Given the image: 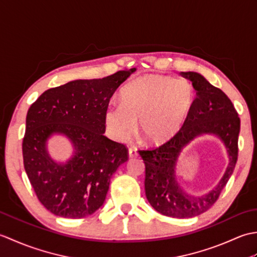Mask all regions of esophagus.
I'll return each instance as SVG.
<instances>
[{
    "mask_svg": "<svg viewBox=\"0 0 257 257\" xmlns=\"http://www.w3.org/2000/svg\"><path fill=\"white\" fill-rule=\"evenodd\" d=\"M128 155H129V158H137L139 155H138V151L134 149V148H129L128 150Z\"/></svg>",
    "mask_w": 257,
    "mask_h": 257,
    "instance_id": "esophagus-1",
    "label": "esophagus"
}]
</instances>
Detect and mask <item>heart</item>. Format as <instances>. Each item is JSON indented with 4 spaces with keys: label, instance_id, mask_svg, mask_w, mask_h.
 I'll return each mask as SVG.
<instances>
[{
    "label": "heart",
    "instance_id": "1",
    "mask_svg": "<svg viewBox=\"0 0 257 257\" xmlns=\"http://www.w3.org/2000/svg\"><path fill=\"white\" fill-rule=\"evenodd\" d=\"M121 102L106 108L105 122L113 139L132 137L139 120V132L147 143H168L182 128L194 101L189 81L150 75L133 80L120 91Z\"/></svg>",
    "mask_w": 257,
    "mask_h": 257
}]
</instances>
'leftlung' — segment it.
I'll return each mask as SVG.
<instances>
[{
    "label": "left lung",
    "instance_id": "left-lung-1",
    "mask_svg": "<svg viewBox=\"0 0 257 257\" xmlns=\"http://www.w3.org/2000/svg\"><path fill=\"white\" fill-rule=\"evenodd\" d=\"M192 81L196 97L182 128L168 143L156 149L139 150L146 166L145 190L149 203L163 215L187 219L200 215L215 203L237 161V141L241 120L224 92L195 72H182ZM202 134H213L225 145L229 157L220 182L209 193L192 196L185 193L176 180V166L182 150Z\"/></svg>",
    "mask_w": 257,
    "mask_h": 257
}]
</instances>
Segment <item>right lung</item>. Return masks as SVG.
Instances as JSON below:
<instances>
[{
	"label": "right lung",
	"mask_w": 257,
	"mask_h": 257,
	"mask_svg": "<svg viewBox=\"0 0 257 257\" xmlns=\"http://www.w3.org/2000/svg\"><path fill=\"white\" fill-rule=\"evenodd\" d=\"M135 70L69 81L44 91L30 107L22 145L24 168L38 200L53 214L81 219L105 202L112 174L128 160L127 148L103 136L106 108ZM54 134L73 146L67 162L57 163L48 152Z\"/></svg>",
	"instance_id": "obj_1"
}]
</instances>
